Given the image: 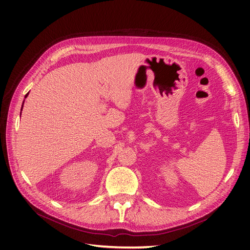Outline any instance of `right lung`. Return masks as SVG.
Segmentation results:
<instances>
[{"label":"right lung","instance_id":"obj_1","mask_svg":"<svg viewBox=\"0 0 250 250\" xmlns=\"http://www.w3.org/2000/svg\"><path fill=\"white\" fill-rule=\"evenodd\" d=\"M28 94H29V93H28ZM28 94H27V95H26V96H25V98H26V97H27V96H28ZM22 104H24V103H22ZM21 108H22V106H21Z\"/></svg>","mask_w":250,"mask_h":250}]
</instances>
